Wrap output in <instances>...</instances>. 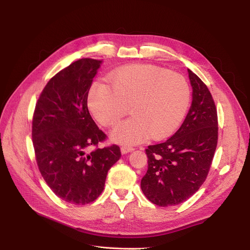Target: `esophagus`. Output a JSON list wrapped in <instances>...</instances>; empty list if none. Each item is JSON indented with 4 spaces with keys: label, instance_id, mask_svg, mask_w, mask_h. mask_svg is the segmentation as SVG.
Here are the masks:
<instances>
[{
    "label": "esophagus",
    "instance_id": "1",
    "mask_svg": "<svg viewBox=\"0 0 250 250\" xmlns=\"http://www.w3.org/2000/svg\"><path fill=\"white\" fill-rule=\"evenodd\" d=\"M121 150H122V153L123 154H127V153H130V152H133L135 149L133 148V147H127V146H123L122 148H121Z\"/></svg>",
    "mask_w": 250,
    "mask_h": 250
}]
</instances>
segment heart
I'll use <instances>...</instances> for the list:
<instances>
[{
    "label": "heart",
    "instance_id": "obj_1",
    "mask_svg": "<svg viewBox=\"0 0 250 250\" xmlns=\"http://www.w3.org/2000/svg\"><path fill=\"white\" fill-rule=\"evenodd\" d=\"M111 85L97 81L91 86L88 102L103 125H114L132 107L133 116L111 133L113 141L136 145L148 139L171 135L185 118L190 88L182 75L150 64H130L112 72Z\"/></svg>",
    "mask_w": 250,
    "mask_h": 250
}]
</instances>
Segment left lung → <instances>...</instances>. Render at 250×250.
<instances>
[{
  "instance_id": "8db88e82",
  "label": "left lung",
  "mask_w": 250,
  "mask_h": 250,
  "mask_svg": "<svg viewBox=\"0 0 250 250\" xmlns=\"http://www.w3.org/2000/svg\"><path fill=\"white\" fill-rule=\"evenodd\" d=\"M192 102L185 122L167 141L148 146L141 180L146 198L159 207L188 201L205 182L218 144L216 104L207 85L188 70Z\"/></svg>"
}]
</instances>
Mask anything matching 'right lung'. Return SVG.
<instances>
[{
    "label": "right lung",
    "instance_id": "add662e5",
    "mask_svg": "<svg viewBox=\"0 0 250 250\" xmlns=\"http://www.w3.org/2000/svg\"><path fill=\"white\" fill-rule=\"evenodd\" d=\"M101 61L80 59L47 82L32 117L35 159L43 179L60 199L75 205L94 202L110 167L121 158L117 145L99 148L107 139L91 117L87 99ZM90 147L95 149L88 152Z\"/></svg>",
    "mask_w": 250,
    "mask_h": 250
}]
</instances>
